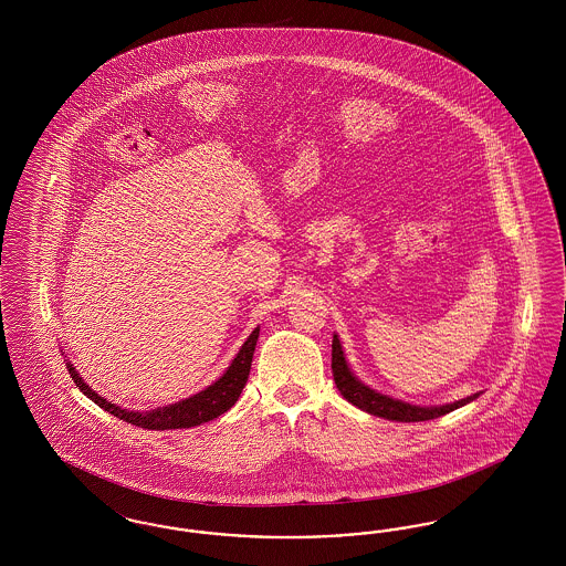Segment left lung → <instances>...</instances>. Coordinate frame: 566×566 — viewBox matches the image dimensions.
Here are the masks:
<instances>
[{
    "instance_id": "left-lung-1",
    "label": "left lung",
    "mask_w": 566,
    "mask_h": 566,
    "mask_svg": "<svg viewBox=\"0 0 566 566\" xmlns=\"http://www.w3.org/2000/svg\"><path fill=\"white\" fill-rule=\"evenodd\" d=\"M331 367H333L335 386L344 395V399L348 403L356 405L358 409H363V411H367L371 416H377V418H384V420L424 422V420L446 416V413L454 411V409L462 407V405L471 403V401H475L480 397V395H471V397L460 399V401H454V403L437 405V407H420V405L405 403V401H399V399L386 397V395L377 392L374 388L365 386L358 377L352 374L337 335H333V360H331Z\"/></svg>"
}]
</instances>
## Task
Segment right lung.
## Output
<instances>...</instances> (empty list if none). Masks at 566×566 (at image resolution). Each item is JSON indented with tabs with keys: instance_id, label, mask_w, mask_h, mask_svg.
I'll return each instance as SVG.
<instances>
[{
	"instance_id": "add662e5",
	"label": "right lung",
	"mask_w": 566,
	"mask_h": 566,
	"mask_svg": "<svg viewBox=\"0 0 566 566\" xmlns=\"http://www.w3.org/2000/svg\"><path fill=\"white\" fill-rule=\"evenodd\" d=\"M256 339H259V328H254L250 333V337L243 342L242 348L233 358V363L229 365V369L220 376V379H216L212 386H208L206 390L192 395L185 401L167 405V407H157L153 411H129L118 405L109 403L84 384V379L78 376V371L74 369L72 363H67V371L74 379V384L81 388L82 395H86L93 403L99 405L102 409H106L112 416H116L129 424H135L139 429H148V431L189 429V427H199L203 422H210L218 416H222L240 399L243 386L250 376V365H252V354L256 348Z\"/></svg>"
}]
</instances>
